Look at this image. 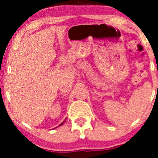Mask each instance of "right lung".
<instances>
[{
  "mask_svg": "<svg viewBox=\"0 0 158 158\" xmlns=\"http://www.w3.org/2000/svg\"><path fill=\"white\" fill-rule=\"evenodd\" d=\"M64 122H65V121H64ZM63 122H62V123H61V124H60V125H59V126H61V125H63Z\"/></svg>",
  "mask_w": 158,
  "mask_h": 158,
  "instance_id": "1",
  "label": "right lung"
}]
</instances>
